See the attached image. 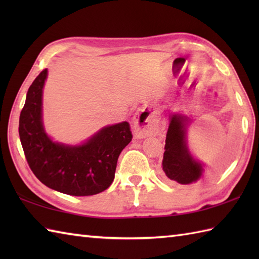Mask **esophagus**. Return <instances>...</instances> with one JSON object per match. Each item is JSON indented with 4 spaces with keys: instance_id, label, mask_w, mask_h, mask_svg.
I'll return each instance as SVG.
<instances>
[{
    "instance_id": "34e87169",
    "label": "esophagus",
    "mask_w": 259,
    "mask_h": 259,
    "mask_svg": "<svg viewBox=\"0 0 259 259\" xmlns=\"http://www.w3.org/2000/svg\"><path fill=\"white\" fill-rule=\"evenodd\" d=\"M133 129L136 138L141 139L158 133V124L151 115L142 111L137 112L133 120Z\"/></svg>"
}]
</instances>
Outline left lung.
Returning <instances> with one entry per match:
<instances>
[{"instance_id": "obj_1", "label": "left lung", "mask_w": 259, "mask_h": 259, "mask_svg": "<svg viewBox=\"0 0 259 259\" xmlns=\"http://www.w3.org/2000/svg\"><path fill=\"white\" fill-rule=\"evenodd\" d=\"M169 120L162 160L164 176L179 185L197 183L205 171V164L197 160L189 150L187 135L191 120L179 112H170Z\"/></svg>"}]
</instances>
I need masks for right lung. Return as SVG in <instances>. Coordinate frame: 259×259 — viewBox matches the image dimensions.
<instances>
[{"mask_svg":"<svg viewBox=\"0 0 259 259\" xmlns=\"http://www.w3.org/2000/svg\"><path fill=\"white\" fill-rule=\"evenodd\" d=\"M47 78L48 69L33 81L20 114L19 135L27 163L49 188L71 196L97 195L112 184L119 155L133 139L130 124L103 126L80 145L53 141L42 118Z\"/></svg>","mask_w":259,"mask_h":259,"instance_id":"add662e5","label":"right lung"}]
</instances>
